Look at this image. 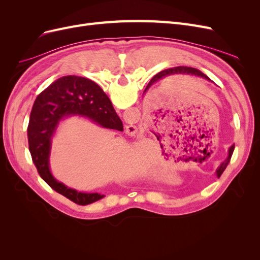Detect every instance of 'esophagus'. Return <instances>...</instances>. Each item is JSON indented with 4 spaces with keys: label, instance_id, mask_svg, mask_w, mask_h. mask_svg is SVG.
Instances as JSON below:
<instances>
[{
    "label": "esophagus",
    "instance_id": "1",
    "mask_svg": "<svg viewBox=\"0 0 260 260\" xmlns=\"http://www.w3.org/2000/svg\"><path fill=\"white\" fill-rule=\"evenodd\" d=\"M125 133H128L129 136H136L138 133V127L135 123H130L125 125Z\"/></svg>",
    "mask_w": 260,
    "mask_h": 260
}]
</instances>
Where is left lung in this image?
Segmentation results:
<instances>
[{
    "label": "left lung",
    "mask_w": 260,
    "mask_h": 260,
    "mask_svg": "<svg viewBox=\"0 0 260 260\" xmlns=\"http://www.w3.org/2000/svg\"><path fill=\"white\" fill-rule=\"evenodd\" d=\"M174 75H185V76H192V77H199V78H203V79H206L208 81H210L209 78L204 75L202 72H200V70L195 69V68H191V67H183V66H179V67H174V68H168V69H165V70H161L160 73L156 74L153 78L152 80L149 81L148 86L153 85L155 82L157 81H160L161 79H164V78L166 77H169V76H174ZM233 149H234V145H231L229 147V149H228V157L226 158L219 165L217 170H216V174H217V177H220L222 175V172L224 171L225 167L228 166V164H229L230 159H231V156H232V153H233Z\"/></svg>",
    "instance_id": "8db88e82"
}]
</instances>
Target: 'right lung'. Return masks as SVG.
Returning <instances> with one entry per match:
<instances>
[{"mask_svg":"<svg viewBox=\"0 0 260 260\" xmlns=\"http://www.w3.org/2000/svg\"><path fill=\"white\" fill-rule=\"evenodd\" d=\"M70 116L88 118L106 129L122 131V121L111 100L88 78L61 77L39 94L28 124L29 151L41 178L53 190L78 205H88L105 198L104 194L79 192L54 178L50 169L52 141L59 123Z\"/></svg>","mask_w":260,"mask_h":260,"instance_id":"right-lung-1","label":"right lung"}]
</instances>
